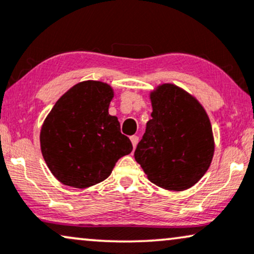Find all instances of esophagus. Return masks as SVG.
<instances>
[{
    "instance_id": "1",
    "label": "esophagus",
    "mask_w": 254,
    "mask_h": 254,
    "mask_svg": "<svg viewBox=\"0 0 254 254\" xmlns=\"http://www.w3.org/2000/svg\"><path fill=\"white\" fill-rule=\"evenodd\" d=\"M130 139H131V143H132L133 148H136L137 143H138V140H139V137L136 136V135H133V136L130 137Z\"/></svg>"
}]
</instances>
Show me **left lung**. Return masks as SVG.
I'll use <instances>...</instances> for the list:
<instances>
[{
  "label": "left lung",
  "mask_w": 254,
  "mask_h": 254,
  "mask_svg": "<svg viewBox=\"0 0 254 254\" xmlns=\"http://www.w3.org/2000/svg\"><path fill=\"white\" fill-rule=\"evenodd\" d=\"M151 119L135 160L152 183L168 190L190 188L206 174L214 154L212 125L193 96L173 84L151 93Z\"/></svg>",
  "instance_id": "obj_1"
}]
</instances>
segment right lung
<instances>
[{"mask_svg": "<svg viewBox=\"0 0 254 254\" xmlns=\"http://www.w3.org/2000/svg\"><path fill=\"white\" fill-rule=\"evenodd\" d=\"M110 85L82 81L53 106L40 133L41 152L61 183L86 188L108 179L119 158L132 151L117 117L109 115Z\"/></svg>", "mask_w": 254, "mask_h": 254, "instance_id": "obj_1", "label": "right lung"}]
</instances>
